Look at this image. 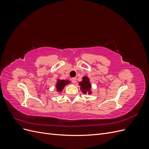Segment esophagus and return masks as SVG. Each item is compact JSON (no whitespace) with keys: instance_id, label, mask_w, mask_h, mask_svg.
<instances>
[{"instance_id":"obj_1","label":"esophagus","mask_w":149,"mask_h":149,"mask_svg":"<svg viewBox=\"0 0 149 149\" xmlns=\"http://www.w3.org/2000/svg\"><path fill=\"white\" fill-rule=\"evenodd\" d=\"M71 81L73 84H75L76 83V78H73L71 79Z\"/></svg>"}]
</instances>
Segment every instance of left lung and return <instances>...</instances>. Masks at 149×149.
<instances>
[{
  "label": "left lung",
  "instance_id": "8db88e82",
  "mask_svg": "<svg viewBox=\"0 0 149 149\" xmlns=\"http://www.w3.org/2000/svg\"><path fill=\"white\" fill-rule=\"evenodd\" d=\"M79 86H80V89L83 94H91V84L90 83L89 78L88 76H83L82 78V81L78 83Z\"/></svg>",
  "mask_w": 149,
  "mask_h": 149
}]
</instances>
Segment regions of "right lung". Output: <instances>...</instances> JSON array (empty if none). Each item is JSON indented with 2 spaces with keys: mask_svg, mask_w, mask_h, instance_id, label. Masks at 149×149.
Masks as SVG:
<instances>
[{
  "mask_svg": "<svg viewBox=\"0 0 149 149\" xmlns=\"http://www.w3.org/2000/svg\"><path fill=\"white\" fill-rule=\"evenodd\" d=\"M69 83H71V82L69 80H64V79H58L57 82H56V85H55V87H56L57 91L59 92L60 93H61V91H63V89Z\"/></svg>",
  "mask_w": 149,
  "mask_h": 149,
  "instance_id": "right-lung-1",
  "label": "right lung"
}]
</instances>
